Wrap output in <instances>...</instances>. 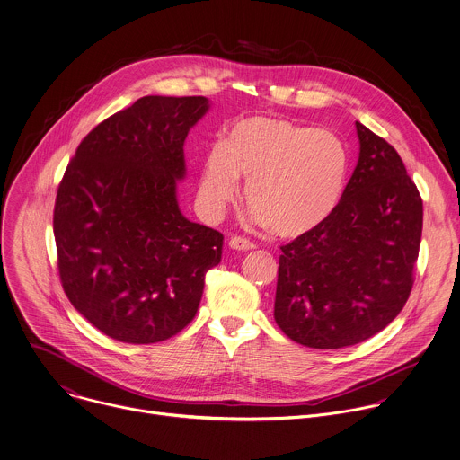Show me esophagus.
<instances>
[{
  "label": "esophagus",
  "mask_w": 460,
  "mask_h": 460,
  "mask_svg": "<svg viewBox=\"0 0 460 460\" xmlns=\"http://www.w3.org/2000/svg\"><path fill=\"white\" fill-rule=\"evenodd\" d=\"M228 246H230L232 250H235V252H250V250L255 248V244H253L252 241L244 239V237H232V239L228 241Z\"/></svg>",
  "instance_id": "esophagus-1"
}]
</instances>
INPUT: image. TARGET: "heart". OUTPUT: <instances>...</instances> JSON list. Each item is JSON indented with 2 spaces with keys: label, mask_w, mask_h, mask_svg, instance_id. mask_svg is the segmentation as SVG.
<instances>
[{
  "label": "heart",
  "mask_w": 460,
  "mask_h": 460,
  "mask_svg": "<svg viewBox=\"0 0 460 460\" xmlns=\"http://www.w3.org/2000/svg\"><path fill=\"white\" fill-rule=\"evenodd\" d=\"M348 171L342 143L330 132L275 118L237 121L221 150L205 156L199 198L219 214L246 181V203L273 234L296 239L317 230L337 208Z\"/></svg>",
  "instance_id": "obj_1"
}]
</instances>
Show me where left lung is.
I'll list each match as a JSON object with an SVG mask.
<instances>
[{
	"mask_svg": "<svg viewBox=\"0 0 460 460\" xmlns=\"http://www.w3.org/2000/svg\"><path fill=\"white\" fill-rule=\"evenodd\" d=\"M358 162L333 214L282 246L275 321L319 349L358 344L409 300L423 230V201L396 150L355 123Z\"/></svg>",
	"mask_w": 460,
	"mask_h": 460,
	"instance_id": "obj_1",
	"label": "left lung"
}]
</instances>
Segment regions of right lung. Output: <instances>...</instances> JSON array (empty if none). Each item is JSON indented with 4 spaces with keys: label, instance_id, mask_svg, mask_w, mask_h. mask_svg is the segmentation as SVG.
I'll list each match as a JSON object with an SVG mask.
<instances>
[{
    "label": "right lung",
    "instance_id": "1",
    "mask_svg": "<svg viewBox=\"0 0 460 460\" xmlns=\"http://www.w3.org/2000/svg\"><path fill=\"white\" fill-rule=\"evenodd\" d=\"M203 96H145L80 143L58 185L53 234L73 306L105 335L165 341L201 302L223 234L178 207L183 143L208 111Z\"/></svg>",
    "mask_w": 460,
    "mask_h": 460
}]
</instances>
